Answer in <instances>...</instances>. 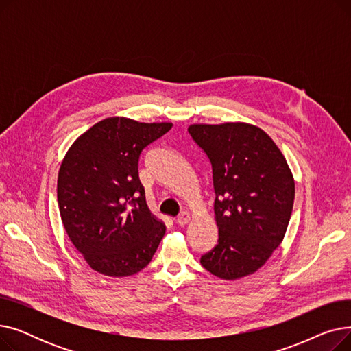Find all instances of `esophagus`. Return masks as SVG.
<instances>
[{"label":"esophagus","instance_id":"34e87169","mask_svg":"<svg viewBox=\"0 0 351 351\" xmlns=\"http://www.w3.org/2000/svg\"><path fill=\"white\" fill-rule=\"evenodd\" d=\"M191 220V213L189 212H182L178 217H176V223L179 225V226H183V225H186L188 222Z\"/></svg>","mask_w":351,"mask_h":351}]
</instances>
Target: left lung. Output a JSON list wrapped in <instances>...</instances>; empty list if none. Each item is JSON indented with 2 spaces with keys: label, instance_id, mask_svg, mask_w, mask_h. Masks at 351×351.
Masks as SVG:
<instances>
[{
  "label": "left lung",
  "instance_id": "left-lung-1",
  "mask_svg": "<svg viewBox=\"0 0 351 351\" xmlns=\"http://www.w3.org/2000/svg\"><path fill=\"white\" fill-rule=\"evenodd\" d=\"M210 163L217 245L200 265L223 280L259 270L282 243L294 202L286 158L263 131L245 122L188 128Z\"/></svg>",
  "mask_w": 351,
  "mask_h": 351
}]
</instances>
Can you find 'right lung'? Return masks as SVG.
Wrapping results in <instances>:
<instances>
[{
	"instance_id": "1",
	"label": "right lung",
	"mask_w": 351,
	"mask_h": 351,
	"mask_svg": "<svg viewBox=\"0 0 351 351\" xmlns=\"http://www.w3.org/2000/svg\"><path fill=\"white\" fill-rule=\"evenodd\" d=\"M171 128L112 117L68 149L58 173L60 213L69 241L95 271L125 278L152 261L166 228L146 205L138 163Z\"/></svg>"
}]
</instances>
